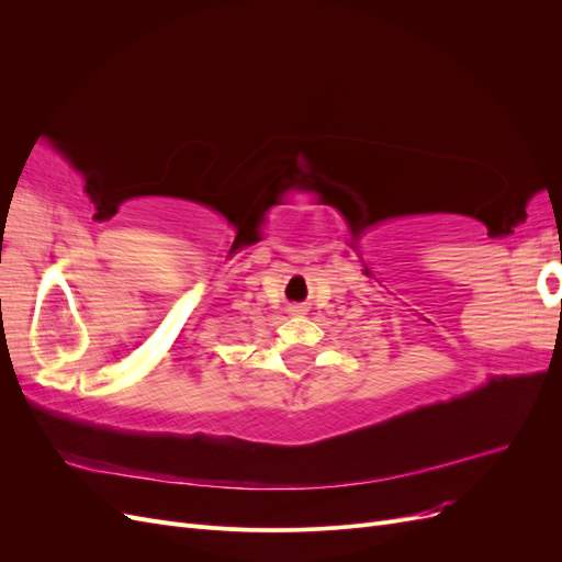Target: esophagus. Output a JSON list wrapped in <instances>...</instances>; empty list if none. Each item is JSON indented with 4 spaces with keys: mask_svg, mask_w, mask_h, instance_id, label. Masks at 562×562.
Returning a JSON list of instances; mask_svg holds the SVG:
<instances>
[{
    "mask_svg": "<svg viewBox=\"0 0 562 562\" xmlns=\"http://www.w3.org/2000/svg\"><path fill=\"white\" fill-rule=\"evenodd\" d=\"M304 310L300 307V304H293V307H288V314H302Z\"/></svg>",
    "mask_w": 562,
    "mask_h": 562,
    "instance_id": "1",
    "label": "esophagus"
}]
</instances>
